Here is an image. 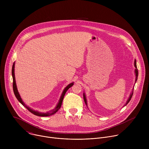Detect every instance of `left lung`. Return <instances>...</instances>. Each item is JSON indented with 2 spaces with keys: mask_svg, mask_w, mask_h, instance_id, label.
Here are the masks:
<instances>
[{
  "mask_svg": "<svg viewBox=\"0 0 149 149\" xmlns=\"http://www.w3.org/2000/svg\"><path fill=\"white\" fill-rule=\"evenodd\" d=\"M134 67H135V68H136V70H135V74H136V80H135V81L136 82V81H137V77H138V75H139V72H138V70H137V65H136V61L135 60L134 61ZM133 91H132V93L130 94V97H129V99H128V100L127 101V102H126V104H125V105L126 104H128V102L130 101V100H131V98H132V96H133ZM83 97H84V102H85V103H86V105L87 106V99H86V94H85V93H84V94H83Z\"/></svg>",
  "mask_w": 149,
  "mask_h": 149,
  "instance_id": "8db88e82",
  "label": "left lung"
}]
</instances>
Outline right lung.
I'll use <instances>...</instances> for the list:
<instances>
[{
    "label": "right lung",
    "instance_id": "add662e5",
    "mask_svg": "<svg viewBox=\"0 0 149 149\" xmlns=\"http://www.w3.org/2000/svg\"><path fill=\"white\" fill-rule=\"evenodd\" d=\"M12 78H13V92H14V94L15 95V97H16V98L17 99V100L22 104L25 107H26L31 113H32V114H33L34 115H36V116H40V117H47V116H52L54 114H55L58 110L59 109H60L61 107V105H62V101H63V97H64V95L66 93V92L67 91V90L70 88L73 85H74V82H72L71 84H70L69 85H68V86L65 88V89L63 90L62 93V95L60 97V99L59 100V102L57 104L56 106L55 107V108L52 110H51L49 112H47V113H40V112H39V111H35L33 110H32V109H31L30 107H28V106L24 103V102L22 101V98H21L19 94V92L17 91V87H16V81H15V62L13 63V66H12Z\"/></svg>",
    "mask_w": 149,
    "mask_h": 149
}]
</instances>
